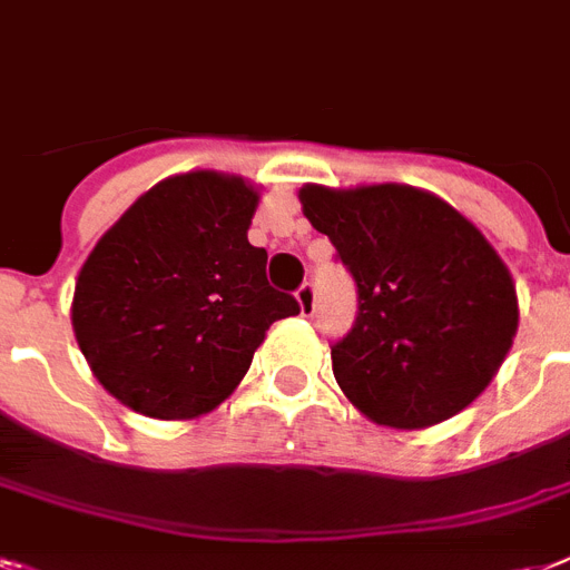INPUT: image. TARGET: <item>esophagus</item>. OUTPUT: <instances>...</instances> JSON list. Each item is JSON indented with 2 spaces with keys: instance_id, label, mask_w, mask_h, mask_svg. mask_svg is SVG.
Listing matches in <instances>:
<instances>
[{
  "instance_id": "obj_1",
  "label": "esophagus",
  "mask_w": 570,
  "mask_h": 570,
  "mask_svg": "<svg viewBox=\"0 0 570 570\" xmlns=\"http://www.w3.org/2000/svg\"><path fill=\"white\" fill-rule=\"evenodd\" d=\"M295 301H298L301 316H313L316 313V289H313V284H301V289L295 293Z\"/></svg>"
}]
</instances>
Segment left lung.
Returning <instances> with one entry per match:
<instances>
[{
  "mask_svg": "<svg viewBox=\"0 0 570 570\" xmlns=\"http://www.w3.org/2000/svg\"><path fill=\"white\" fill-rule=\"evenodd\" d=\"M301 210L357 281L360 313L333 377L374 424L433 428L492 383L518 331L501 254L445 198L410 184H304Z\"/></svg>",
  "mask_w": 570,
  "mask_h": 570,
  "instance_id": "obj_1",
  "label": "left lung"
}]
</instances>
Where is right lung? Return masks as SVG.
Instances as JSON below:
<instances>
[{
	"instance_id": "obj_1",
	"label": "right lung",
	"mask_w": 570,
	"mask_h": 570,
	"mask_svg": "<svg viewBox=\"0 0 570 570\" xmlns=\"http://www.w3.org/2000/svg\"><path fill=\"white\" fill-rule=\"evenodd\" d=\"M261 189L196 169L160 180L110 225L76 277L72 331L96 381L134 413L187 421L237 390L272 322L298 301L272 289L248 243Z\"/></svg>"
}]
</instances>
